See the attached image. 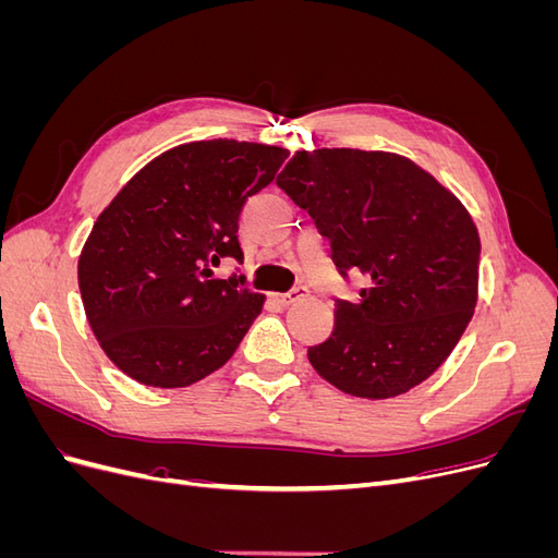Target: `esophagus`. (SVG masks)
<instances>
[{"label":"esophagus","mask_w":558,"mask_h":558,"mask_svg":"<svg viewBox=\"0 0 558 558\" xmlns=\"http://www.w3.org/2000/svg\"><path fill=\"white\" fill-rule=\"evenodd\" d=\"M307 293H310V291L305 289V286H295V289H291L289 293H281V295H279V302H281V305H293V302L302 300Z\"/></svg>","instance_id":"34e87169"}]
</instances>
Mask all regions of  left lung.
Segmentation results:
<instances>
[{"label":"left lung","instance_id":"8db88e82","mask_svg":"<svg viewBox=\"0 0 558 558\" xmlns=\"http://www.w3.org/2000/svg\"><path fill=\"white\" fill-rule=\"evenodd\" d=\"M277 183L330 240L337 269L369 277L359 305L337 300L330 337L307 349L316 373L367 400L426 381L477 305L482 244L463 202L388 150H295Z\"/></svg>","mask_w":558,"mask_h":558}]
</instances>
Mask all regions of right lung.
<instances>
[{
	"label": "right lung",
	"mask_w": 558,
	"mask_h": 558,
	"mask_svg": "<svg viewBox=\"0 0 558 558\" xmlns=\"http://www.w3.org/2000/svg\"><path fill=\"white\" fill-rule=\"evenodd\" d=\"M289 148L209 140L165 150L97 216L78 256L88 324L111 363L156 388L191 386L223 367L265 305L242 277L240 214L275 181Z\"/></svg>",
	"instance_id": "obj_1"
}]
</instances>
